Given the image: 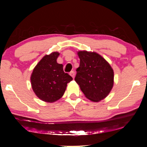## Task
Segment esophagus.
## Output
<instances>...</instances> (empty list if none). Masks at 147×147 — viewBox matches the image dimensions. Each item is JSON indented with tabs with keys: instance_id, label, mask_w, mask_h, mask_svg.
I'll list each match as a JSON object with an SVG mask.
<instances>
[{
	"instance_id": "obj_1",
	"label": "esophagus",
	"mask_w": 147,
	"mask_h": 147,
	"mask_svg": "<svg viewBox=\"0 0 147 147\" xmlns=\"http://www.w3.org/2000/svg\"><path fill=\"white\" fill-rule=\"evenodd\" d=\"M69 75L71 76L72 78H74V77H75V71H71L69 73Z\"/></svg>"
}]
</instances>
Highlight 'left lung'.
<instances>
[{
  "instance_id": "8db88e82",
  "label": "left lung",
  "mask_w": 147,
  "mask_h": 147,
  "mask_svg": "<svg viewBox=\"0 0 147 147\" xmlns=\"http://www.w3.org/2000/svg\"><path fill=\"white\" fill-rule=\"evenodd\" d=\"M80 59L75 81L88 99L99 102L107 96L114 84V71L104 57L96 52L80 51Z\"/></svg>"
}]
</instances>
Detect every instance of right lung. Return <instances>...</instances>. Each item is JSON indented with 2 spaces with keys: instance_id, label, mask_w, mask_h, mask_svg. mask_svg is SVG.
Masks as SVG:
<instances>
[{
  "instance_id": "add662e5",
  "label": "right lung",
  "mask_w": 147,
  "mask_h": 147,
  "mask_svg": "<svg viewBox=\"0 0 147 147\" xmlns=\"http://www.w3.org/2000/svg\"><path fill=\"white\" fill-rule=\"evenodd\" d=\"M59 53L53 52L40 60L31 76L33 92L39 99L54 102L60 99L65 91L67 83L73 80L63 71V65L57 62Z\"/></svg>"
}]
</instances>
